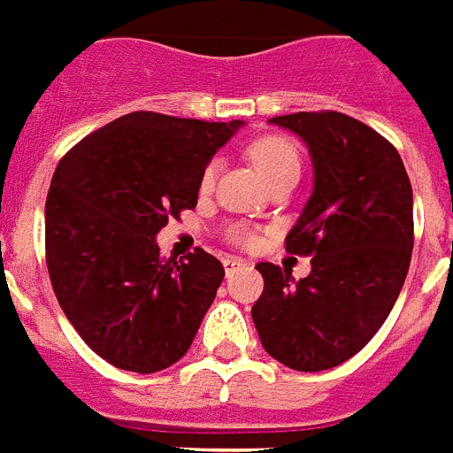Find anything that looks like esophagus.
I'll return each instance as SVG.
<instances>
[{
    "label": "esophagus",
    "mask_w": 453,
    "mask_h": 453,
    "mask_svg": "<svg viewBox=\"0 0 453 453\" xmlns=\"http://www.w3.org/2000/svg\"><path fill=\"white\" fill-rule=\"evenodd\" d=\"M223 266H226V273H233V271L242 266V259H237V257H226V259H223Z\"/></svg>",
    "instance_id": "1"
}]
</instances>
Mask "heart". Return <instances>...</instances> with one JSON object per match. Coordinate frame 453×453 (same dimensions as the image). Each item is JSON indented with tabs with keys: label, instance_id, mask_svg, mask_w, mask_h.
<instances>
[{
	"label": "heart",
	"instance_id": "1",
	"mask_svg": "<svg viewBox=\"0 0 453 453\" xmlns=\"http://www.w3.org/2000/svg\"><path fill=\"white\" fill-rule=\"evenodd\" d=\"M250 158H252L254 167L259 170V175L266 182H273L276 177L288 175V173H297L300 175V153L295 149L293 143L283 139V136H261L250 146ZM218 175V163L211 160L209 165L203 167L199 180L201 192H211L213 184H216ZM230 240L237 244H252L254 233L247 227H233L230 230Z\"/></svg>",
	"mask_w": 453,
	"mask_h": 453
}]
</instances>
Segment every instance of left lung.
<instances>
[{
	"label": "left lung",
	"mask_w": 453,
	"mask_h": 453,
	"mask_svg": "<svg viewBox=\"0 0 453 453\" xmlns=\"http://www.w3.org/2000/svg\"><path fill=\"white\" fill-rule=\"evenodd\" d=\"M310 149L314 189L286 237L311 257L307 278L261 261L252 307L264 350L290 370L350 360L387 321L413 254V189L391 143L360 119L324 110L271 119Z\"/></svg>",
	"instance_id": "1"
}]
</instances>
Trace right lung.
I'll list each match as a JSON object with an SVG mask.
<instances>
[{
    "label": "right lung",
    "mask_w": 453,
    "mask_h": 453,
    "mask_svg": "<svg viewBox=\"0 0 453 453\" xmlns=\"http://www.w3.org/2000/svg\"><path fill=\"white\" fill-rule=\"evenodd\" d=\"M242 127L129 112L59 160L45 201V257L57 303L93 353L150 374L175 365L223 283L203 252L177 261L156 235L196 206L203 167Z\"/></svg>",
    "instance_id": "right-lung-1"
}]
</instances>
